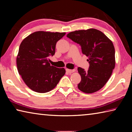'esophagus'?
<instances>
[{
  "mask_svg": "<svg viewBox=\"0 0 132 132\" xmlns=\"http://www.w3.org/2000/svg\"><path fill=\"white\" fill-rule=\"evenodd\" d=\"M66 71L69 73H71L73 72H74L75 70H73V69H66Z\"/></svg>",
  "mask_w": 132,
  "mask_h": 132,
  "instance_id": "obj_1",
  "label": "esophagus"
}]
</instances>
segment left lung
Instances as JSON below:
<instances>
[{
  "label": "left lung",
  "mask_w": 132,
  "mask_h": 132,
  "mask_svg": "<svg viewBox=\"0 0 132 132\" xmlns=\"http://www.w3.org/2000/svg\"><path fill=\"white\" fill-rule=\"evenodd\" d=\"M67 37L79 44L82 53L88 57L89 68H77L81 79L77 86L85 93L100 90L106 83L115 66L112 42L101 31L94 28L71 32Z\"/></svg>",
  "instance_id": "obj_1"
}]
</instances>
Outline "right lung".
<instances>
[{"mask_svg": "<svg viewBox=\"0 0 132 132\" xmlns=\"http://www.w3.org/2000/svg\"><path fill=\"white\" fill-rule=\"evenodd\" d=\"M65 34L37 31L21 42L17 57V70L32 90L40 93L49 92L65 74L64 68H56L49 63V57L55 53L56 42Z\"/></svg>", "mask_w": 132, "mask_h": 132, "instance_id": "add662e5", "label": "right lung"}]
</instances>
